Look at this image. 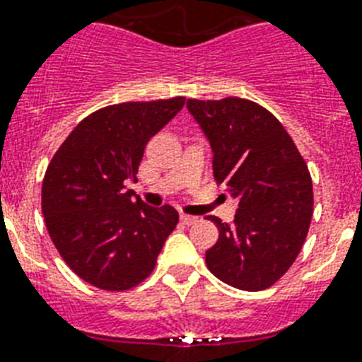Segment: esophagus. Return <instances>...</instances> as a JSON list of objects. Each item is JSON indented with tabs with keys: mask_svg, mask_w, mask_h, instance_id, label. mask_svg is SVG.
<instances>
[{
	"mask_svg": "<svg viewBox=\"0 0 362 362\" xmlns=\"http://www.w3.org/2000/svg\"><path fill=\"white\" fill-rule=\"evenodd\" d=\"M181 222L185 223V226H192V223L198 222V216H190V214H181Z\"/></svg>",
	"mask_w": 362,
	"mask_h": 362,
	"instance_id": "esophagus-1",
	"label": "esophagus"
}]
</instances>
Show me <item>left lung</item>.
<instances>
[{
    "label": "left lung",
    "mask_w": 362,
    "mask_h": 362,
    "mask_svg": "<svg viewBox=\"0 0 362 362\" xmlns=\"http://www.w3.org/2000/svg\"><path fill=\"white\" fill-rule=\"evenodd\" d=\"M213 151L218 185L238 202L235 222L216 223L207 268L240 291H264L292 267L313 218V181L294 140L264 107L240 98L188 100Z\"/></svg>",
    "instance_id": "left-lung-1"
}]
</instances>
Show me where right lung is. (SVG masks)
<instances>
[{
    "mask_svg": "<svg viewBox=\"0 0 362 362\" xmlns=\"http://www.w3.org/2000/svg\"><path fill=\"white\" fill-rule=\"evenodd\" d=\"M185 98L95 110L68 134L42 183V214L53 244L83 281L127 291L153 272L179 214L133 199L144 148Z\"/></svg>",
    "mask_w": 362,
    "mask_h": 362,
    "instance_id": "right-lung-1",
    "label": "right lung"
}]
</instances>
